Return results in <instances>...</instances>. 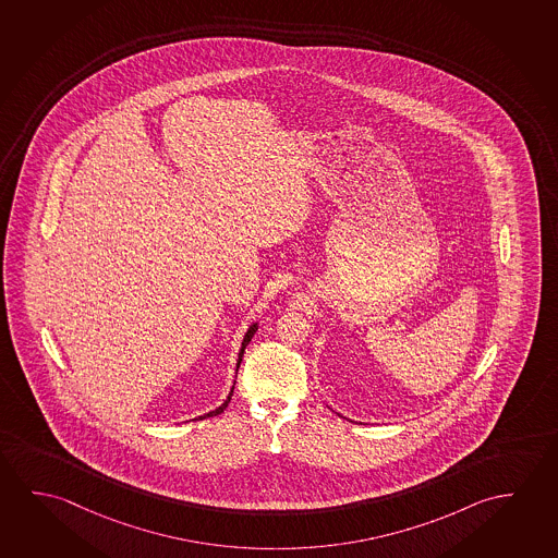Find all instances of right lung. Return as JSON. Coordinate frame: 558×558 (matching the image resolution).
<instances>
[{
    "mask_svg": "<svg viewBox=\"0 0 558 558\" xmlns=\"http://www.w3.org/2000/svg\"><path fill=\"white\" fill-rule=\"evenodd\" d=\"M257 331V324H252L250 326L248 331H246V336H244V339H242V347H240L239 351V363H236V371H239L240 363H242V356H244V349H246V345H248L250 341H252V337H254V333ZM232 389H234V386L230 388V393L227 396V399L222 401V405H219V408L215 409V411H209V413H205V415L199 416V421L202 418H207V416H217L219 413H222L225 409H227V405H229L230 398H232Z\"/></svg>",
    "mask_w": 558,
    "mask_h": 558,
    "instance_id": "1",
    "label": "right lung"
}]
</instances>
